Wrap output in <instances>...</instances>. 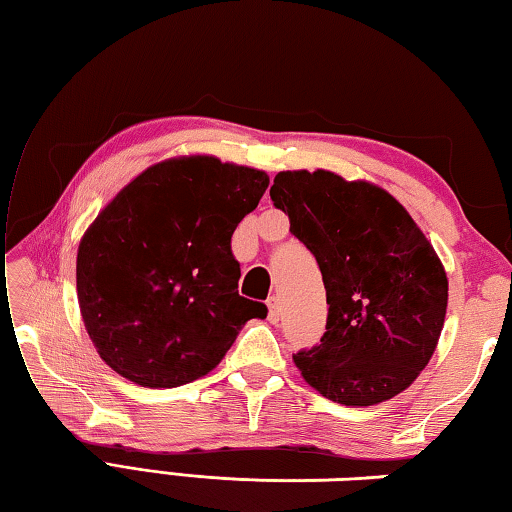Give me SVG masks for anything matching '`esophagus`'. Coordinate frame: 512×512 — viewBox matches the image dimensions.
<instances>
[{
  "label": "esophagus",
  "mask_w": 512,
  "mask_h": 512,
  "mask_svg": "<svg viewBox=\"0 0 512 512\" xmlns=\"http://www.w3.org/2000/svg\"><path fill=\"white\" fill-rule=\"evenodd\" d=\"M280 318H282L280 300H277L275 296H271V298H268V320H271V323L275 325V323H280Z\"/></svg>",
  "instance_id": "1"
}]
</instances>
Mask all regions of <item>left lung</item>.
I'll return each mask as SVG.
<instances>
[{
  "instance_id": "obj_1",
  "label": "left lung",
  "mask_w": 512,
  "mask_h": 512,
  "mask_svg": "<svg viewBox=\"0 0 512 512\" xmlns=\"http://www.w3.org/2000/svg\"><path fill=\"white\" fill-rule=\"evenodd\" d=\"M271 201L316 257L327 291L318 345L293 354L311 388L345 406H372L409 388L436 350L447 273L395 198L332 171H280Z\"/></svg>"
}]
</instances>
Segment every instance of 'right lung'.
Returning <instances> with one entry per match:
<instances>
[{
	"label": "right lung",
	"instance_id": "obj_1",
	"mask_svg": "<svg viewBox=\"0 0 512 512\" xmlns=\"http://www.w3.org/2000/svg\"><path fill=\"white\" fill-rule=\"evenodd\" d=\"M268 187L259 169L189 155L153 164L85 230L76 293L99 357L146 388L203 377L266 305L239 296L230 239Z\"/></svg>",
	"mask_w": 512,
	"mask_h": 512
}]
</instances>
